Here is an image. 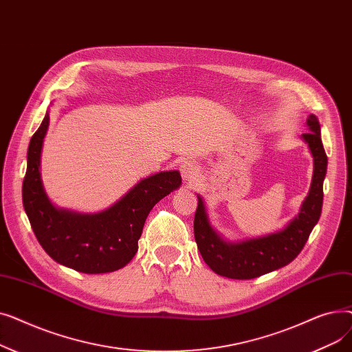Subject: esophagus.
<instances>
[{
    "label": "esophagus",
    "mask_w": 352,
    "mask_h": 352,
    "mask_svg": "<svg viewBox=\"0 0 352 352\" xmlns=\"http://www.w3.org/2000/svg\"><path fill=\"white\" fill-rule=\"evenodd\" d=\"M179 171L182 175V179L186 182H192L198 178L199 175V168L198 165L192 161H182L179 165Z\"/></svg>",
    "instance_id": "1"
}]
</instances>
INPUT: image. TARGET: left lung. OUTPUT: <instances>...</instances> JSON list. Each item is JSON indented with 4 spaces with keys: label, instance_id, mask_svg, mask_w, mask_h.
<instances>
[{
    "label": "left lung",
    "instance_id": "left-lung-1",
    "mask_svg": "<svg viewBox=\"0 0 352 352\" xmlns=\"http://www.w3.org/2000/svg\"><path fill=\"white\" fill-rule=\"evenodd\" d=\"M307 126L309 133L301 137L308 144L314 158L312 181L298 215L289 221L284 230L239 243L226 241L210 224L204 201L198 195L194 217L195 243L206 264L215 274L232 280H252L288 265L304 248L312 228L321 217L322 184L328 164L318 118L311 114Z\"/></svg>",
    "mask_w": 352,
    "mask_h": 352
}]
</instances>
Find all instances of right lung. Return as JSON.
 Masks as SVG:
<instances>
[{
	"instance_id": "1",
	"label": "right lung",
	"mask_w": 352,
	"mask_h": 352,
	"mask_svg": "<svg viewBox=\"0 0 352 352\" xmlns=\"http://www.w3.org/2000/svg\"><path fill=\"white\" fill-rule=\"evenodd\" d=\"M50 125L45 114L32 135L23 182V204L31 228L54 261L84 274L113 272L138 251L145 219L160 199L179 188L178 171L141 179L120 201L97 214H80L52 206L41 179V151Z\"/></svg>"
}]
</instances>
